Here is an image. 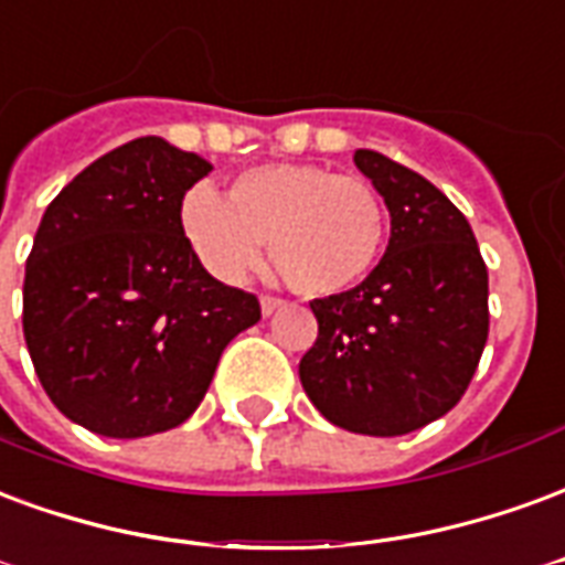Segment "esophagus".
I'll use <instances>...</instances> for the list:
<instances>
[{
	"mask_svg": "<svg viewBox=\"0 0 565 565\" xmlns=\"http://www.w3.org/2000/svg\"><path fill=\"white\" fill-rule=\"evenodd\" d=\"M258 303H262V316H274V312H277L279 307H282V300L270 298V295H265V298L258 300Z\"/></svg>",
	"mask_w": 565,
	"mask_h": 565,
	"instance_id": "obj_1",
	"label": "esophagus"
}]
</instances>
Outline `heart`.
<instances>
[{"instance_id": "obj_1", "label": "heart", "mask_w": 565, "mask_h": 565, "mask_svg": "<svg viewBox=\"0 0 565 565\" xmlns=\"http://www.w3.org/2000/svg\"><path fill=\"white\" fill-rule=\"evenodd\" d=\"M183 232L201 265L222 282H241L265 253L288 286L328 298L367 277L385 241L382 198L361 177L322 164H258L228 198L195 186L183 198Z\"/></svg>"}]
</instances>
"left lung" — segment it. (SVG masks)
<instances>
[{
  "label": "left lung",
  "instance_id": "1",
  "mask_svg": "<svg viewBox=\"0 0 565 565\" xmlns=\"http://www.w3.org/2000/svg\"><path fill=\"white\" fill-rule=\"evenodd\" d=\"M391 216L388 249L361 286L312 300L319 337L300 385L337 427L403 436L463 397L488 343V267L467 216L376 150H355Z\"/></svg>",
  "mask_w": 565,
  "mask_h": 565
}]
</instances>
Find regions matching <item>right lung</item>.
I'll return each mask as SVG.
<instances>
[{
  "instance_id": "right-lung-1",
  "label": "right lung",
  "mask_w": 565,
  "mask_h": 565,
  "mask_svg": "<svg viewBox=\"0 0 565 565\" xmlns=\"http://www.w3.org/2000/svg\"><path fill=\"white\" fill-rule=\"evenodd\" d=\"M213 164L147 135L105 152L41 216L23 279V337L53 406L138 439L204 401L225 345L262 319L183 234V195Z\"/></svg>"
}]
</instances>
